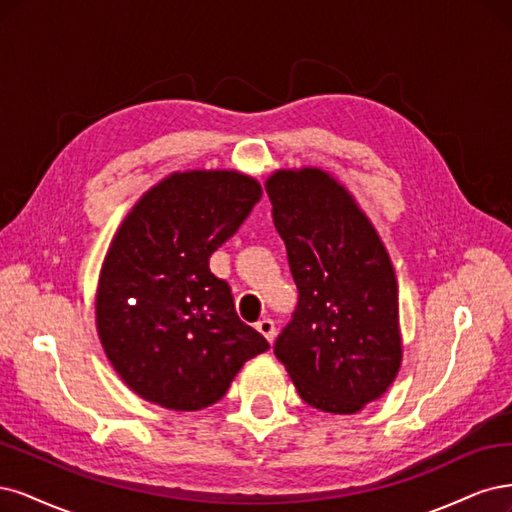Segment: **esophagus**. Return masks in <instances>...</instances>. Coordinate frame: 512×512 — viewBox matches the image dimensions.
I'll return each instance as SVG.
<instances>
[{
  "instance_id": "obj_1",
  "label": "esophagus",
  "mask_w": 512,
  "mask_h": 512,
  "mask_svg": "<svg viewBox=\"0 0 512 512\" xmlns=\"http://www.w3.org/2000/svg\"><path fill=\"white\" fill-rule=\"evenodd\" d=\"M255 327H257V332H259V334L266 336V340H268V342H274V338H276V327H274V321H272L270 317H263V319H259Z\"/></svg>"
}]
</instances>
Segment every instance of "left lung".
Here are the masks:
<instances>
[{
	"mask_svg": "<svg viewBox=\"0 0 512 512\" xmlns=\"http://www.w3.org/2000/svg\"><path fill=\"white\" fill-rule=\"evenodd\" d=\"M266 191L298 285L274 353L312 408L353 415L398 376V280L376 229L336 178L278 170Z\"/></svg>",
	"mask_w": 512,
	"mask_h": 512,
	"instance_id": "obj_1",
	"label": "left lung"
}]
</instances>
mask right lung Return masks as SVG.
<instances>
[{
    "label": "right lung",
    "instance_id": "add662e5",
    "mask_svg": "<svg viewBox=\"0 0 512 512\" xmlns=\"http://www.w3.org/2000/svg\"><path fill=\"white\" fill-rule=\"evenodd\" d=\"M259 200L257 180L240 172H174L121 223L95 317L112 368L140 398L170 410L206 408L223 398L244 361L270 349L208 268Z\"/></svg>",
    "mask_w": 512,
    "mask_h": 512
}]
</instances>
